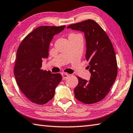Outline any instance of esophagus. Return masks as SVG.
Instances as JSON below:
<instances>
[{"label":"esophagus","instance_id":"esophagus-1","mask_svg":"<svg viewBox=\"0 0 133 133\" xmlns=\"http://www.w3.org/2000/svg\"><path fill=\"white\" fill-rule=\"evenodd\" d=\"M61 75H62V80H64H64L66 79L69 76V75L67 73H62Z\"/></svg>","mask_w":133,"mask_h":133}]
</instances>
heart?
Returning a JSON list of instances; mask_svg holds the SVG:
<instances>
[{
	"label": "heart",
	"mask_w": 133,
	"mask_h": 133,
	"mask_svg": "<svg viewBox=\"0 0 133 133\" xmlns=\"http://www.w3.org/2000/svg\"><path fill=\"white\" fill-rule=\"evenodd\" d=\"M72 35H74V34H71V35H70L69 36H72Z\"/></svg>",
	"instance_id": "b5f03b06"
}]
</instances>
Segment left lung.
<instances>
[{
	"mask_svg": "<svg viewBox=\"0 0 133 133\" xmlns=\"http://www.w3.org/2000/svg\"><path fill=\"white\" fill-rule=\"evenodd\" d=\"M67 28L84 33L86 59L91 74L89 81L77 76L79 83L74 90L75 97L83 103H96L105 97L116 78L117 65L113 45L105 32L92 19Z\"/></svg>",
	"mask_w": 133,
	"mask_h": 133,
	"instance_id": "8db88e82",
	"label": "left lung"
}]
</instances>
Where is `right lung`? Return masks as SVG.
<instances>
[{
	"instance_id": "1",
	"label": "right lung",
	"mask_w": 133,
	"mask_h": 133,
	"mask_svg": "<svg viewBox=\"0 0 133 133\" xmlns=\"http://www.w3.org/2000/svg\"><path fill=\"white\" fill-rule=\"evenodd\" d=\"M65 26H41L25 37L17 52L14 74L19 89L33 103L43 105L54 96L62 80L60 74L41 69L42 60L49 56L50 43Z\"/></svg>"
}]
</instances>
